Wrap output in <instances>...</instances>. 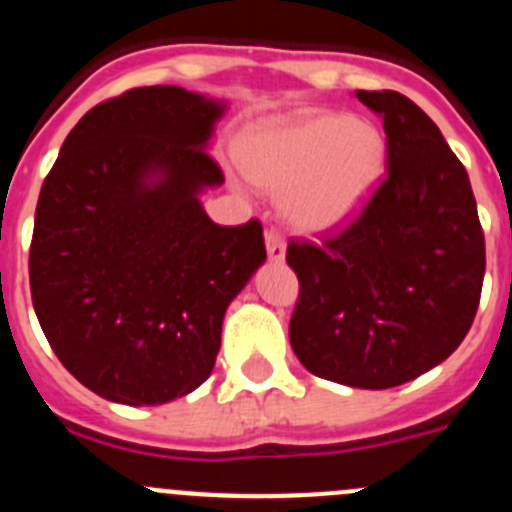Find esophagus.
<instances>
[{"mask_svg":"<svg viewBox=\"0 0 512 512\" xmlns=\"http://www.w3.org/2000/svg\"><path fill=\"white\" fill-rule=\"evenodd\" d=\"M265 245H267V255H270V260H275V262L285 260V237H282L280 232L267 230Z\"/></svg>","mask_w":512,"mask_h":512,"instance_id":"esophagus-1","label":"esophagus"}]
</instances>
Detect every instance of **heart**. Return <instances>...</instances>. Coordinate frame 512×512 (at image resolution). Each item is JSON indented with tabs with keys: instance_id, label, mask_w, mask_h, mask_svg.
<instances>
[{
	"instance_id": "b5f03b06",
	"label": "heart",
	"mask_w": 512,
	"mask_h": 512,
	"mask_svg": "<svg viewBox=\"0 0 512 512\" xmlns=\"http://www.w3.org/2000/svg\"><path fill=\"white\" fill-rule=\"evenodd\" d=\"M385 160V135L345 112H310L262 124L240 142L247 177L272 190L285 187V217L307 232L335 230L360 215Z\"/></svg>"
}]
</instances>
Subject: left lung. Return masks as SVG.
<instances>
[{
    "label": "left lung",
    "mask_w": 512,
    "mask_h": 512,
    "mask_svg": "<svg viewBox=\"0 0 512 512\" xmlns=\"http://www.w3.org/2000/svg\"><path fill=\"white\" fill-rule=\"evenodd\" d=\"M355 97L382 117L388 175L345 230L287 245L300 280L290 345L312 375L385 390L440 365L468 335L485 237L468 172L438 124L393 89Z\"/></svg>",
    "instance_id": "left-lung-1"
}]
</instances>
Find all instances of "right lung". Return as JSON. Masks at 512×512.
<instances>
[{
	"label": "right lung",
	"instance_id": "add662e5",
	"mask_svg": "<svg viewBox=\"0 0 512 512\" xmlns=\"http://www.w3.org/2000/svg\"><path fill=\"white\" fill-rule=\"evenodd\" d=\"M225 102L157 84L89 109L34 212L29 287L54 355L99 398L162 405L210 377L222 320L257 267V220L220 227L200 195Z\"/></svg>",
	"mask_w": 512,
	"mask_h": 512
}]
</instances>
